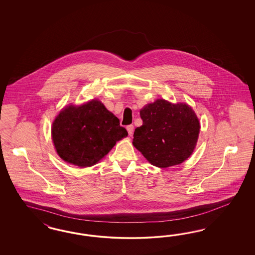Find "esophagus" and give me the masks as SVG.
<instances>
[{
    "label": "esophagus",
    "instance_id": "1",
    "mask_svg": "<svg viewBox=\"0 0 255 255\" xmlns=\"http://www.w3.org/2000/svg\"><path fill=\"white\" fill-rule=\"evenodd\" d=\"M126 129H127V131H128L130 135H131V134L133 133V125H128V126L126 127Z\"/></svg>",
    "mask_w": 255,
    "mask_h": 255
}]
</instances>
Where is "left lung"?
<instances>
[{"label":"left lung","mask_w":255,"mask_h":255,"mask_svg":"<svg viewBox=\"0 0 255 255\" xmlns=\"http://www.w3.org/2000/svg\"><path fill=\"white\" fill-rule=\"evenodd\" d=\"M142 126L133 132V146L148 162L166 168L184 162L193 153L200 124L186 104L155 101L140 111Z\"/></svg>","instance_id":"8db88e82"}]
</instances>
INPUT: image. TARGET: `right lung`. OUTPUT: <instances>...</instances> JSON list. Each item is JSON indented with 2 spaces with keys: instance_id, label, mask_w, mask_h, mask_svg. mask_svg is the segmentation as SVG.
Wrapping results in <instances>:
<instances>
[{
  "instance_id": "right-lung-1",
  "label": "right lung",
  "mask_w": 255,
  "mask_h": 255,
  "mask_svg": "<svg viewBox=\"0 0 255 255\" xmlns=\"http://www.w3.org/2000/svg\"><path fill=\"white\" fill-rule=\"evenodd\" d=\"M51 133L59 156L80 167L99 162L117 141L128 135L119 119L98 100L62 110Z\"/></svg>"
}]
</instances>
